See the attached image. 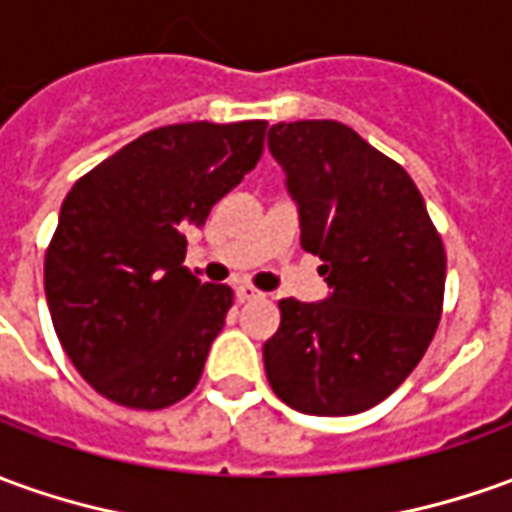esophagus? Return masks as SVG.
<instances>
[{
  "label": "esophagus",
  "instance_id": "esophagus-1",
  "mask_svg": "<svg viewBox=\"0 0 512 512\" xmlns=\"http://www.w3.org/2000/svg\"><path fill=\"white\" fill-rule=\"evenodd\" d=\"M264 298V292L262 290H256V287H250V284H239L236 287V301H262Z\"/></svg>",
  "mask_w": 512,
  "mask_h": 512
}]
</instances>
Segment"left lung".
<instances>
[{"label": "left lung", "mask_w": 512, "mask_h": 512, "mask_svg": "<svg viewBox=\"0 0 512 512\" xmlns=\"http://www.w3.org/2000/svg\"><path fill=\"white\" fill-rule=\"evenodd\" d=\"M267 144L331 290L320 303L278 301L267 382L292 410L357 415L410 376L438 331L443 239L407 169L343 122H278Z\"/></svg>", "instance_id": "1"}]
</instances>
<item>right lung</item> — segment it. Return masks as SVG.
Instances as JSON below:
<instances>
[{
    "label": "right lung",
    "instance_id": "right-lung-1",
    "mask_svg": "<svg viewBox=\"0 0 512 512\" xmlns=\"http://www.w3.org/2000/svg\"><path fill=\"white\" fill-rule=\"evenodd\" d=\"M264 119L155 128L86 172L61 206L44 259L52 326L100 396L164 410L200 382L234 303L186 259V228L262 158Z\"/></svg>",
    "mask_w": 512,
    "mask_h": 512
}]
</instances>
